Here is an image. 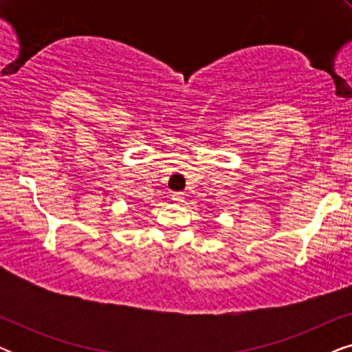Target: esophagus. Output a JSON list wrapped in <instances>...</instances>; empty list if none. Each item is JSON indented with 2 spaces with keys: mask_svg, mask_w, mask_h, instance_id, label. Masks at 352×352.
Instances as JSON below:
<instances>
[{
  "mask_svg": "<svg viewBox=\"0 0 352 352\" xmlns=\"http://www.w3.org/2000/svg\"><path fill=\"white\" fill-rule=\"evenodd\" d=\"M171 200L175 201V204H181V201H184V194H181V192H175V194L171 195Z\"/></svg>",
  "mask_w": 352,
  "mask_h": 352,
  "instance_id": "34e87169",
  "label": "esophagus"
}]
</instances>
